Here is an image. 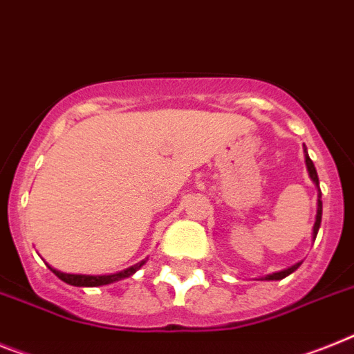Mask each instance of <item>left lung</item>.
Returning <instances> with one entry per match:
<instances>
[{
  "label": "left lung",
  "mask_w": 354,
  "mask_h": 354,
  "mask_svg": "<svg viewBox=\"0 0 354 354\" xmlns=\"http://www.w3.org/2000/svg\"><path fill=\"white\" fill-rule=\"evenodd\" d=\"M304 159H306V168H308V174H310V177H312V180L315 183V186L319 188V177H317V170L315 166H313V161L310 159V156H308L306 148H304ZM321 220H322V201H321V189H319V201H317V216H315V223H313V240L317 238V232H319V227H321ZM303 263V261H301ZM301 263H295L292 265L290 268H286V270H281V272H276V274H270V276H267L265 279L268 281H279L283 279V277L290 276L292 272L297 270L299 267H301Z\"/></svg>",
  "instance_id": "left-lung-1"
}]
</instances>
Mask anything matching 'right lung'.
Listing matches in <instances>:
<instances>
[{
	"instance_id": "1",
	"label": "right lung",
	"mask_w": 354,
	"mask_h": 354,
	"mask_svg": "<svg viewBox=\"0 0 354 354\" xmlns=\"http://www.w3.org/2000/svg\"><path fill=\"white\" fill-rule=\"evenodd\" d=\"M145 261H141V263L134 265V267L127 268V270H122L118 272V274H109V276H84V274H66V272H60L57 270V268L50 267L48 265V268H50L53 274H55L59 279H62L64 283H68V285H73V286H102V285H111V283H114V281H120V279H125V277H131L132 274H134L138 268L143 265Z\"/></svg>"
}]
</instances>
